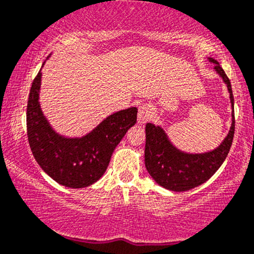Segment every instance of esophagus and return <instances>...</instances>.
Returning a JSON list of instances; mask_svg holds the SVG:
<instances>
[{"mask_svg": "<svg viewBox=\"0 0 254 254\" xmlns=\"http://www.w3.org/2000/svg\"><path fill=\"white\" fill-rule=\"evenodd\" d=\"M151 116H152V109H151L150 105L142 104L141 107H139V112H138L139 124H145L146 121H149Z\"/></svg>", "mask_w": 254, "mask_h": 254, "instance_id": "1", "label": "esophagus"}]
</instances>
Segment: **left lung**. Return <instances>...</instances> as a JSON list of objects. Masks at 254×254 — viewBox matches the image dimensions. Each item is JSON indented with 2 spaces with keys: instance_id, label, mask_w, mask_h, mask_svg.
Segmentation results:
<instances>
[{
  "instance_id": "left-lung-1",
  "label": "left lung",
  "mask_w": 254,
  "mask_h": 254,
  "mask_svg": "<svg viewBox=\"0 0 254 254\" xmlns=\"http://www.w3.org/2000/svg\"><path fill=\"white\" fill-rule=\"evenodd\" d=\"M209 61L215 64L216 72L227 84L233 108L232 127L217 149L196 155L185 153L173 146L161 127H156L152 124H147L145 127V165L147 172L159 186L175 192L190 190L209 180L227 158L234 138V96L232 85L218 62L211 58Z\"/></svg>"
}]
</instances>
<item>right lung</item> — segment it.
Instances as JSON below:
<instances>
[{
    "label": "right lung",
    "mask_w": 254,
    "mask_h": 254,
    "mask_svg": "<svg viewBox=\"0 0 254 254\" xmlns=\"http://www.w3.org/2000/svg\"><path fill=\"white\" fill-rule=\"evenodd\" d=\"M42 73L33 79L27 101L26 127L37 163L51 179L69 189H82L103 176L110 158L125 134L136 122L138 109L113 114L82 138L68 139L49 126L38 103Z\"/></svg>",
    "instance_id": "1"
}]
</instances>
